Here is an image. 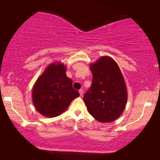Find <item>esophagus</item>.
I'll use <instances>...</instances> for the list:
<instances>
[{"label": "esophagus", "instance_id": "obj_1", "mask_svg": "<svg viewBox=\"0 0 160 160\" xmlns=\"http://www.w3.org/2000/svg\"><path fill=\"white\" fill-rule=\"evenodd\" d=\"M79 93H80V96H82L83 94H84L83 90H79Z\"/></svg>", "mask_w": 160, "mask_h": 160}]
</instances>
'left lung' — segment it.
Returning <instances> with one entry per match:
<instances>
[{"label":"left lung","instance_id":"1","mask_svg":"<svg viewBox=\"0 0 160 160\" xmlns=\"http://www.w3.org/2000/svg\"><path fill=\"white\" fill-rule=\"evenodd\" d=\"M92 82L83 97L89 113L99 122L117 119L127 103V90L118 64L109 56H102L90 65Z\"/></svg>","mask_w":160,"mask_h":160}]
</instances>
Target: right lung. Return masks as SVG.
Segmentation results:
<instances>
[{
    "label": "right lung",
    "mask_w": 160,
    "mask_h": 160,
    "mask_svg": "<svg viewBox=\"0 0 160 160\" xmlns=\"http://www.w3.org/2000/svg\"><path fill=\"white\" fill-rule=\"evenodd\" d=\"M63 63L48 66L35 82L32 89V100L36 109L47 117L61 114L74 99L80 96L72 88V82L66 74Z\"/></svg>",
    "instance_id": "add662e5"
}]
</instances>
